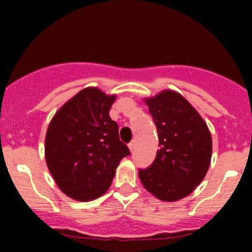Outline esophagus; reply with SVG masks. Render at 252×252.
<instances>
[{
  "label": "esophagus",
  "mask_w": 252,
  "mask_h": 252,
  "mask_svg": "<svg viewBox=\"0 0 252 252\" xmlns=\"http://www.w3.org/2000/svg\"><path fill=\"white\" fill-rule=\"evenodd\" d=\"M128 147H129V149L132 152V150L135 149V141H131V142L128 144Z\"/></svg>",
  "instance_id": "esophagus-1"
}]
</instances>
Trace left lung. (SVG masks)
<instances>
[{
    "mask_svg": "<svg viewBox=\"0 0 252 252\" xmlns=\"http://www.w3.org/2000/svg\"><path fill=\"white\" fill-rule=\"evenodd\" d=\"M158 129L156 158L138 176L148 192L163 201L185 198L202 181L212 156V138L198 111L181 96L164 90L146 99Z\"/></svg>",
    "mask_w": 252,
    "mask_h": 252,
    "instance_id": "8db88e82",
    "label": "left lung"
}]
</instances>
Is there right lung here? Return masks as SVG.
<instances>
[{
	"label": "right lung",
	"instance_id": "1",
	"mask_svg": "<svg viewBox=\"0 0 252 252\" xmlns=\"http://www.w3.org/2000/svg\"><path fill=\"white\" fill-rule=\"evenodd\" d=\"M116 96L97 88L78 92L57 111L48 126L45 158L58 187L70 198L90 201L111 185L115 170L130 155L120 141L109 111Z\"/></svg>",
	"mask_w": 252,
	"mask_h": 252
}]
</instances>
